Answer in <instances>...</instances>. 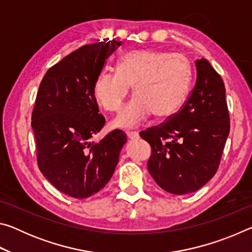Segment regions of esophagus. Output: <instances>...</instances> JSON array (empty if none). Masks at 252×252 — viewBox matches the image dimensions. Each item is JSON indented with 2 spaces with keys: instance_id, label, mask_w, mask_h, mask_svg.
<instances>
[{
  "instance_id": "34e87169",
  "label": "esophagus",
  "mask_w": 252,
  "mask_h": 252,
  "mask_svg": "<svg viewBox=\"0 0 252 252\" xmlns=\"http://www.w3.org/2000/svg\"><path fill=\"white\" fill-rule=\"evenodd\" d=\"M126 136L129 140H136L139 138V133L135 131H126Z\"/></svg>"
}]
</instances>
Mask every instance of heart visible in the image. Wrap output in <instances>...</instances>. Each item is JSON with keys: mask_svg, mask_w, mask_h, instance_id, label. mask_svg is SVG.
Wrapping results in <instances>:
<instances>
[{"mask_svg": "<svg viewBox=\"0 0 252 252\" xmlns=\"http://www.w3.org/2000/svg\"><path fill=\"white\" fill-rule=\"evenodd\" d=\"M190 79L185 55L136 50L120 58L118 71L101 72L93 91L106 111L117 112L133 87L135 96L113 121L114 126L132 127L152 113L158 119L172 117L186 100Z\"/></svg>", "mask_w": 252, "mask_h": 252, "instance_id": "obj_1", "label": "heart"}]
</instances>
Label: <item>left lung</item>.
<instances>
[{
  "mask_svg": "<svg viewBox=\"0 0 252 252\" xmlns=\"http://www.w3.org/2000/svg\"><path fill=\"white\" fill-rule=\"evenodd\" d=\"M197 80L181 110L140 132L150 143L148 170L167 192L187 194L215 176L230 131L225 89L208 60L195 61Z\"/></svg>",
  "mask_w": 252,
  "mask_h": 252,
  "instance_id": "obj_1",
  "label": "left lung"
}]
</instances>
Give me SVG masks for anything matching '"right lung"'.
<instances>
[{
  "label": "right lung",
  "mask_w": 252,
  "mask_h": 252,
  "mask_svg": "<svg viewBox=\"0 0 252 252\" xmlns=\"http://www.w3.org/2000/svg\"><path fill=\"white\" fill-rule=\"evenodd\" d=\"M120 41L84 45L50 67L32 112L37 164L50 183L76 199L91 197L116 170L126 135L114 130L100 142L90 139L104 126L93 85Z\"/></svg>",
  "instance_id": "obj_1"
}]
</instances>
